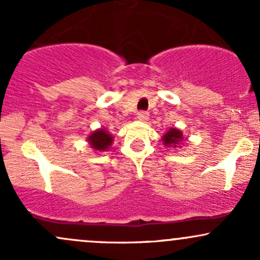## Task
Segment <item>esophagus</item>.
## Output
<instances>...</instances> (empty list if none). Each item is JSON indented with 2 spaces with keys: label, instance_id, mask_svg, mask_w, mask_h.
<instances>
[{
  "label": "esophagus",
  "instance_id": "34e87169",
  "mask_svg": "<svg viewBox=\"0 0 260 260\" xmlns=\"http://www.w3.org/2000/svg\"><path fill=\"white\" fill-rule=\"evenodd\" d=\"M138 120L142 121V122H147L149 120V113L147 111H139L138 112Z\"/></svg>",
  "mask_w": 260,
  "mask_h": 260
}]
</instances>
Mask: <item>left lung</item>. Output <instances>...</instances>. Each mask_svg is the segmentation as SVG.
Instances as JSON below:
<instances>
[{"label": "left lung", "instance_id": "obj_1", "mask_svg": "<svg viewBox=\"0 0 260 260\" xmlns=\"http://www.w3.org/2000/svg\"><path fill=\"white\" fill-rule=\"evenodd\" d=\"M164 145L169 148H182V144H183L184 136L182 133V131L177 129V128H170V129L162 136Z\"/></svg>", "mask_w": 260, "mask_h": 260}]
</instances>
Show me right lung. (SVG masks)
Returning <instances> with one entry per match:
<instances>
[{
	"label": "right lung",
	"mask_w": 260,
	"mask_h": 260,
	"mask_svg": "<svg viewBox=\"0 0 260 260\" xmlns=\"http://www.w3.org/2000/svg\"><path fill=\"white\" fill-rule=\"evenodd\" d=\"M112 140L113 137L103 128L96 129L88 137V143L90 144V147L98 151L107 150L112 144Z\"/></svg>",
	"instance_id": "obj_1"
}]
</instances>
